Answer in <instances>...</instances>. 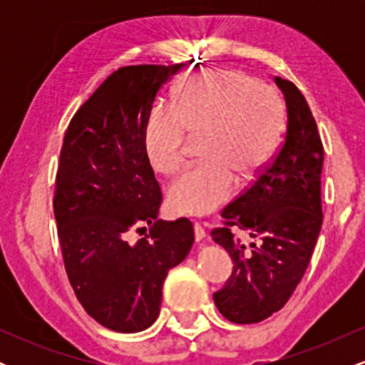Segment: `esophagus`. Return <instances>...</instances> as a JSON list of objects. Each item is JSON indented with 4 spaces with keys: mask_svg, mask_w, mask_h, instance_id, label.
Listing matches in <instances>:
<instances>
[{
    "mask_svg": "<svg viewBox=\"0 0 365 365\" xmlns=\"http://www.w3.org/2000/svg\"><path fill=\"white\" fill-rule=\"evenodd\" d=\"M194 235H195V242H202L206 240V230L200 223H194Z\"/></svg>",
    "mask_w": 365,
    "mask_h": 365,
    "instance_id": "esophagus-1",
    "label": "esophagus"
}]
</instances>
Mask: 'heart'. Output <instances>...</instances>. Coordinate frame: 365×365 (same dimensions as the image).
I'll list each match as a JSON object with an SVG mask.
<instances>
[{"label": "heart", "instance_id": "1", "mask_svg": "<svg viewBox=\"0 0 365 365\" xmlns=\"http://www.w3.org/2000/svg\"><path fill=\"white\" fill-rule=\"evenodd\" d=\"M284 130V108L273 89L237 70L212 68L183 78L173 106L154 108L144 145L158 173L173 175L183 163L188 132L202 133V163L171 183V207L204 216L232 197L233 173L254 177L274 156Z\"/></svg>", "mask_w": 365, "mask_h": 365}]
</instances>
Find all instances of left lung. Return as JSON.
<instances>
[{
  "mask_svg": "<svg viewBox=\"0 0 365 365\" xmlns=\"http://www.w3.org/2000/svg\"><path fill=\"white\" fill-rule=\"evenodd\" d=\"M274 82L288 115L282 148L252 185L221 211L223 226L211 232L233 261L232 276L212 299L237 324L261 322L288 302L322 225L324 149L316 120L295 83L279 77Z\"/></svg>",
  "mask_w": 365,
  "mask_h": 365,
  "instance_id": "obj_1",
  "label": "left lung"
}]
</instances>
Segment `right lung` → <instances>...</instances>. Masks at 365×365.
<instances>
[{
  "label": "right lung",
  "instance_id": "obj_1",
  "mask_svg": "<svg viewBox=\"0 0 365 365\" xmlns=\"http://www.w3.org/2000/svg\"><path fill=\"white\" fill-rule=\"evenodd\" d=\"M183 66L118 68L78 108L63 139L53 199L63 262L86 312L118 333L156 321L166 274L194 244L187 217L158 220L163 195L144 145L154 99ZM144 224L150 232L128 242Z\"/></svg>",
  "mask_w": 365,
  "mask_h": 365
}]
</instances>
